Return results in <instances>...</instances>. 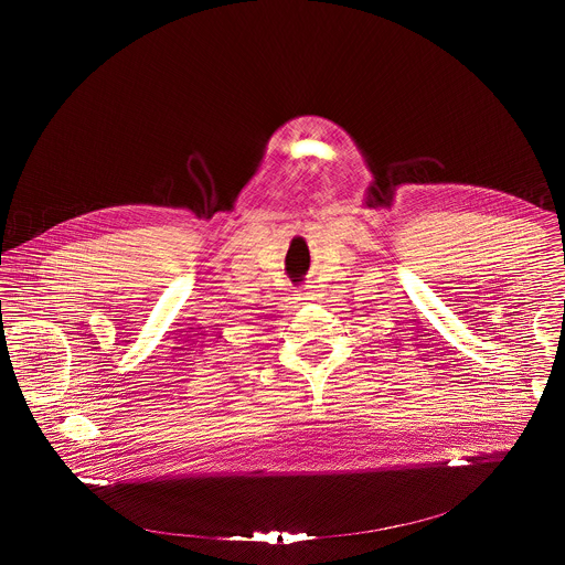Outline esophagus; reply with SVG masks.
Masks as SVG:
<instances>
[{
  "mask_svg": "<svg viewBox=\"0 0 565 565\" xmlns=\"http://www.w3.org/2000/svg\"><path fill=\"white\" fill-rule=\"evenodd\" d=\"M320 294H318V285H309L307 289H300L298 291V300H316Z\"/></svg>",
  "mask_w": 565,
  "mask_h": 565,
  "instance_id": "obj_1",
  "label": "esophagus"
}]
</instances>
